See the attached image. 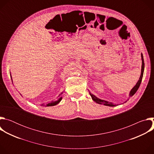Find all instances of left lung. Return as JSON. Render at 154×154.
<instances>
[{
	"mask_svg": "<svg viewBox=\"0 0 154 154\" xmlns=\"http://www.w3.org/2000/svg\"><path fill=\"white\" fill-rule=\"evenodd\" d=\"M141 60H142V66H141V75L140 77V79L138 81V82L137 83L136 85L131 90L130 93H129V96L131 97L134 96L135 93L137 91V90H138L139 87L140 86V84L141 83V81H142V79H143V73H144V59H143V54H141ZM90 96H91V98L92 99L96 102V103H99V104H103L104 105H106V106H116V105H114L113 103L112 102H107L106 100H102V99H100L99 98H97V97H96L94 95H93V94H91L90 92Z\"/></svg>",
	"mask_w": 154,
	"mask_h": 154,
	"instance_id": "obj_1",
	"label": "left lung"
}]
</instances>
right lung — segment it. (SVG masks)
<instances>
[{
	"mask_svg": "<svg viewBox=\"0 0 154 154\" xmlns=\"http://www.w3.org/2000/svg\"><path fill=\"white\" fill-rule=\"evenodd\" d=\"M10 77H11V80H12V82H13V80H12V78H11V75H10ZM62 94L63 93H60L58 96V99L55 101H51V102H49L48 103H43V104H41V106H45L46 105V106H54V105H56L57 104H58V103H60V102L61 100L62 99Z\"/></svg>",
	"mask_w": 154,
	"mask_h": 154,
	"instance_id": "right-lung-1",
	"label": "right lung"
}]
</instances>
